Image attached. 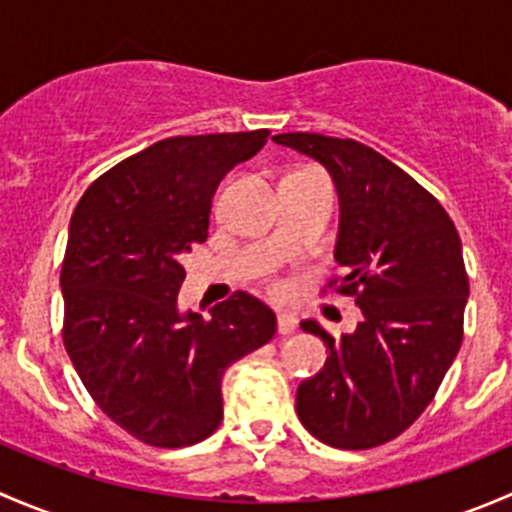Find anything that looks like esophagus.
Returning <instances> with one entry per match:
<instances>
[{
  "mask_svg": "<svg viewBox=\"0 0 512 512\" xmlns=\"http://www.w3.org/2000/svg\"><path fill=\"white\" fill-rule=\"evenodd\" d=\"M294 329H297V317L289 312H282L280 317H277V332H280L282 337H287V334H292Z\"/></svg>",
  "mask_w": 512,
  "mask_h": 512,
  "instance_id": "1",
  "label": "esophagus"
}]
</instances>
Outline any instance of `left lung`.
<instances>
[{"instance_id":"8db88e82","label":"left lung","mask_w":512,"mask_h":512,"mask_svg":"<svg viewBox=\"0 0 512 512\" xmlns=\"http://www.w3.org/2000/svg\"><path fill=\"white\" fill-rule=\"evenodd\" d=\"M280 146L317 160L339 195L334 260L339 292L361 322L334 339L314 319L304 332L329 349L297 389V416L322 443L381 446L421 416L463 342L468 277L456 225L409 173L352 138L280 133Z\"/></svg>"}]
</instances>
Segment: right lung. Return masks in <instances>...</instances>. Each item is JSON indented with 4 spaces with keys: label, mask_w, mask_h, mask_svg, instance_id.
Masks as SVG:
<instances>
[{
    "label": "right lung",
    "mask_w": 512,
    "mask_h": 512,
    "mask_svg": "<svg viewBox=\"0 0 512 512\" xmlns=\"http://www.w3.org/2000/svg\"><path fill=\"white\" fill-rule=\"evenodd\" d=\"M270 131L175 136L121 160L91 185L69 225L61 294L64 347L98 409L138 441L180 448L223 421V374L277 332L247 292L180 312V257L208 240L220 180Z\"/></svg>",
    "instance_id": "obj_1"
}]
</instances>
